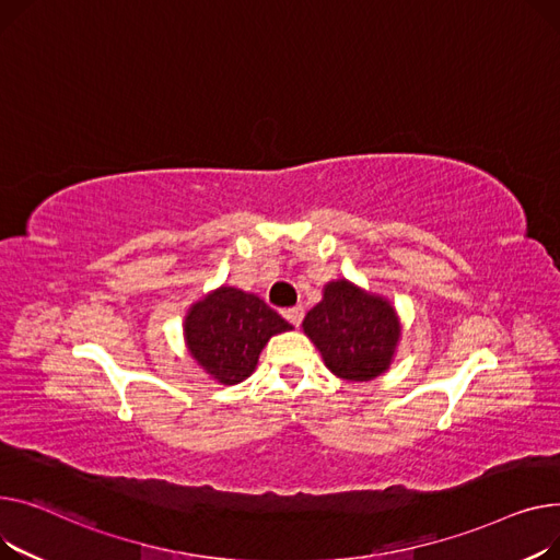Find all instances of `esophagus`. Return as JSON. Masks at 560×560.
<instances>
[{"label":"esophagus","instance_id":"1","mask_svg":"<svg viewBox=\"0 0 560 560\" xmlns=\"http://www.w3.org/2000/svg\"><path fill=\"white\" fill-rule=\"evenodd\" d=\"M282 314H284V318H287L291 325H301V320H303V316H305V310H303L301 305H295V307L284 310Z\"/></svg>","mask_w":560,"mask_h":560}]
</instances>
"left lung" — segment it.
<instances>
[{"instance_id": "obj_1", "label": "left lung", "mask_w": 560, "mask_h": 560, "mask_svg": "<svg viewBox=\"0 0 560 560\" xmlns=\"http://www.w3.org/2000/svg\"><path fill=\"white\" fill-rule=\"evenodd\" d=\"M303 330L337 377L369 382L390 366L400 318L382 295L335 280L325 284L323 301L307 312Z\"/></svg>"}]
</instances>
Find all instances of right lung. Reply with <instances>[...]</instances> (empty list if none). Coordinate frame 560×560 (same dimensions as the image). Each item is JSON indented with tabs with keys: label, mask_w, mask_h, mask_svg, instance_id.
Here are the masks:
<instances>
[{
	"label": "right lung",
	"mask_w": 560,
	"mask_h": 560,
	"mask_svg": "<svg viewBox=\"0 0 560 560\" xmlns=\"http://www.w3.org/2000/svg\"><path fill=\"white\" fill-rule=\"evenodd\" d=\"M291 325L255 293L219 287L185 316V341L199 366L221 384H240L257 366L261 348Z\"/></svg>",
	"instance_id": "obj_1"
}]
</instances>
